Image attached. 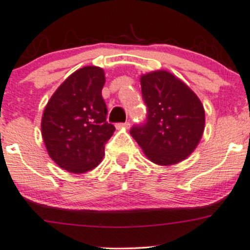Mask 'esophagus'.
Wrapping results in <instances>:
<instances>
[{"label": "esophagus", "instance_id": "1", "mask_svg": "<svg viewBox=\"0 0 250 250\" xmlns=\"http://www.w3.org/2000/svg\"><path fill=\"white\" fill-rule=\"evenodd\" d=\"M130 127V123L129 122H123V123H116V128H129Z\"/></svg>", "mask_w": 250, "mask_h": 250}]
</instances>
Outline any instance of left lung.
<instances>
[{
    "label": "left lung",
    "instance_id": "8db88e82",
    "mask_svg": "<svg viewBox=\"0 0 250 250\" xmlns=\"http://www.w3.org/2000/svg\"><path fill=\"white\" fill-rule=\"evenodd\" d=\"M141 94L147 106L145 122L130 134L148 160L160 166L181 162L192 153L204 130V109L197 95L167 71L141 76Z\"/></svg>",
    "mask_w": 250,
    "mask_h": 250
}]
</instances>
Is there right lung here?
<instances>
[{"mask_svg":"<svg viewBox=\"0 0 250 250\" xmlns=\"http://www.w3.org/2000/svg\"><path fill=\"white\" fill-rule=\"evenodd\" d=\"M104 70L84 66L55 90L42 116V137L50 158L62 169L84 173L102 161L115 127L106 121Z\"/></svg>","mask_w":250,"mask_h":250,"instance_id":"1","label":"right lung"}]
</instances>
